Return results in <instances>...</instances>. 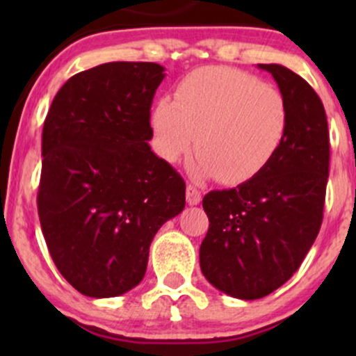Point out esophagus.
Returning <instances> with one entry per match:
<instances>
[{
	"label": "esophagus",
	"mask_w": 356,
	"mask_h": 356,
	"mask_svg": "<svg viewBox=\"0 0 356 356\" xmlns=\"http://www.w3.org/2000/svg\"><path fill=\"white\" fill-rule=\"evenodd\" d=\"M186 199L189 206H195V204L201 202V191L195 186H192V184H189V186L186 187Z\"/></svg>",
	"instance_id": "obj_1"
}]
</instances>
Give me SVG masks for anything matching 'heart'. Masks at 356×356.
I'll use <instances>...</instances> for the list:
<instances>
[{
    "label": "heart",
    "mask_w": 356,
    "mask_h": 356,
    "mask_svg": "<svg viewBox=\"0 0 356 356\" xmlns=\"http://www.w3.org/2000/svg\"><path fill=\"white\" fill-rule=\"evenodd\" d=\"M157 152L177 162L193 136L199 155L194 174L222 184L251 179L275 157L288 129L283 93L256 76L229 67L189 73L152 112Z\"/></svg>",
    "instance_id": "heart-1"
}]
</instances>
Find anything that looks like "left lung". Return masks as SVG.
<instances>
[{"label":"left lung","mask_w":356,"mask_h":356,"mask_svg":"<svg viewBox=\"0 0 356 356\" xmlns=\"http://www.w3.org/2000/svg\"><path fill=\"white\" fill-rule=\"evenodd\" d=\"M257 67L271 73L288 105L283 144L249 181L202 199L209 231L199 249L201 271L239 300L268 296L301 266L320 232L330 169L320 97L283 65Z\"/></svg>","instance_id":"left-lung-1"}]
</instances>
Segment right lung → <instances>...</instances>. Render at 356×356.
<instances>
[{
	"mask_svg": "<svg viewBox=\"0 0 356 356\" xmlns=\"http://www.w3.org/2000/svg\"><path fill=\"white\" fill-rule=\"evenodd\" d=\"M164 67L112 61L73 75L48 110L38 216L53 263L76 291L113 298L145 275L186 182L150 150V107Z\"/></svg>",
	"mask_w": 356,
	"mask_h": 356,
	"instance_id": "1",
	"label": "right lung"
}]
</instances>
